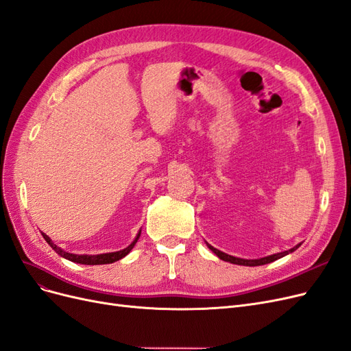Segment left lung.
<instances>
[{"label": "left lung", "mask_w": 351, "mask_h": 351, "mask_svg": "<svg viewBox=\"0 0 351 351\" xmlns=\"http://www.w3.org/2000/svg\"><path fill=\"white\" fill-rule=\"evenodd\" d=\"M206 245L209 247V250H212L217 257H219L221 260H223V261H228V263H232V264H238V265H248V267H254V265H263V264H269V263H271V261H274V260H279V258H282V257H285V256H287V254H291V252H293L295 250H298L299 248V245L300 244H298V245H295L293 248H291L289 251H283V252H277V254H271V256H267V257H263V258H256V260H247V258H238V257H234V256H229V254H226V252H222V251H219V250H216V248H213L210 244H208L206 243Z\"/></svg>", "instance_id": "1"}]
</instances>
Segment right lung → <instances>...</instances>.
<instances>
[{"label": "right lung", "mask_w": 351, "mask_h": 351, "mask_svg": "<svg viewBox=\"0 0 351 351\" xmlns=\"http://www.w3.org/2000/svg\"><path fill=\"white\" fill-rule=\"evenodd\" d=\"M45 241L47 244H49L55 252H58L60 257H64L72 263H80V264H87V265H97V264H110L114 261H119L120 258H123L125 256L132 251V248L135 247V244L138 243V239L141 237V231L138 232L136 238L132 241V244L128 245L126 248L120 250V251H114V252H106V254H95V256H88V254H72V252H66L64 251L60 247H58L56 244H53V241L47 237L46 234H42Z\"/></svg>", "instance_id": "right-lung-1"}]
</instances>
